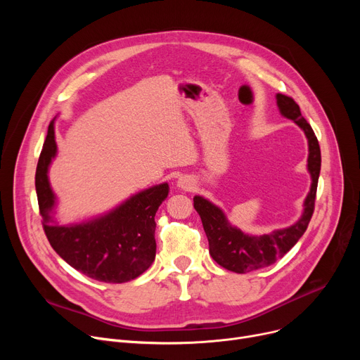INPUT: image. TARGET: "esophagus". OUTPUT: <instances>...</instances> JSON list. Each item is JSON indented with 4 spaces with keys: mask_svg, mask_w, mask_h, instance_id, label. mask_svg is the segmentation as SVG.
Wrapping results in <instances>:
<instances>
[{
    "mask_svg": "<svg viewBox=\"0 0 360 360\" xmlns=\"http://www.w3.org/2000/svg\"><path fill=\"white\" fill-rule=\"evenodd\" d=\"M191 185H193L191 179H188L186 176H184V178H179V179H178V186L181 188V190H190Z\"/></svg>",
    "mask_w": 360,
    "mask_h": 360,
    "instance_id": "esophagus-1",
    "label": "esophagus"
}]
</instances>
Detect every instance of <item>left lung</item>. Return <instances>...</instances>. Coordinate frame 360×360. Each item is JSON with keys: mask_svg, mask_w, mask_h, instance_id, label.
<instances>
[{"mask_svg": "<svg viewBox=\"0 0 360 360\" xmlns=\"http://www.w3.org/2000/svg\"><path fill=\"white\" fill-rule=\"evenodd\" d=\"M277 105L283 117L295 121L304 129L309 144L308 170L312 184L304 204L305 209L302 217L290 228L278 229L269 235L250 236L236 228H232L219 207L202 197H194V209L201 217L213 259L223 269L239 274L269 267L289 252L300 236L305 233L315 209L316 186L321 170V150L316 136L307 120L302 117L299 105L292 98L278 93Z\"/></svg>", "mask_w": 360, "mask_h": 360, "instance_id": "obj_1", "label": "left lung"}]
</instances>
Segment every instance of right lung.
Segmentation results:
<instances>
[{
  "label": "right lung",
  "mask_w": 360,
  "mask_h": 360,
  "mask_svg": "<svg viewBox=\"0 0 360 360\" xmlns=\"http://www.w3.org/2000/svg\"><path fill=\"white\" fill-rule=\"evenodd\" d=\"M56 153L53 121L48 127L34 186L45 235L64 261L87 277L105 283H125L143 274L155 261V216L166 200L169 186L160 184L132 195L103 217L82 224L53 223L55 195L48 181V166Z\"/></svg>",
  "instance_id": "add662e5"
}]
</instances>
